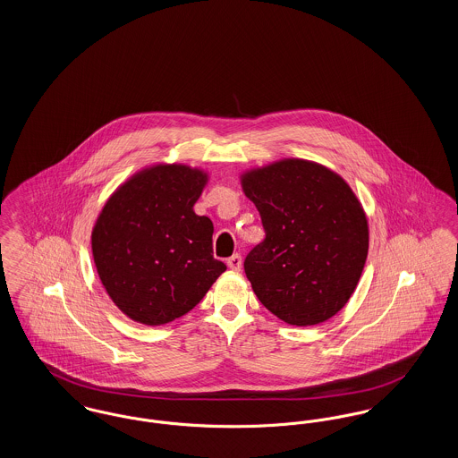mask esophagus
<instances>
[{"mask_svg":"<svg viewBox=\"0 0 458 458\" xmlns=\"http://www.w3.org/2000/svg\"><path fill=\"white\" fill-rule=\"evenodd\" d=\"M228 267L232 269V271H240L242 269V258H240L239 254H235V256H232V258H228Z\"/></svg>","mask_w":458,"mask_h":458,"instance_id":"esophagus-1","label":"esophagus"}]
</instances>
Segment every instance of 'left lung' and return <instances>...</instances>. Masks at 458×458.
I'll use <instances>...</instances> for the list:
<instances>
[{
    "instance_id": "left-lung-1",
    "label": "left lung",
    "mask_w": 458,
    "mask_h": 458,
    "mask_svg": "<svg viewBox=\"0 0 458 458\" xmlns=\"http://www.w3.org/2000/svg\"><path fill=\"white\" fill-rule=\"evenodd\" d=\"M266 237L243 269L261 304L293 327L333 318L349 302L369 249V226L349 183L327 166L286 157L240 174Z\"/></svg>"
}]
</instances>
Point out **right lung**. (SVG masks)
<instances>
[{
    "mask_svg": "<svg viewBox=\"0 0 458 458\" xmlns=\"http://www.w3.org/2000/svg\"><path fill=\"white\" fill-rule=\"evenodd\" d=\"M208 180L200 168L157 163L105 202L90 235L92 258L109 299L131 321H174L226 271L213 258V221L194 213Z\"/></svg>",
    "mask_w": 458,
    "mask_h": 458,
    "instance_id": "1",
    "label": "right lung"
}]
</instances>
